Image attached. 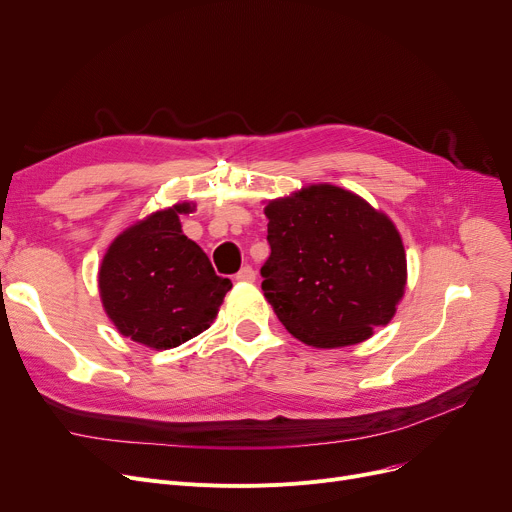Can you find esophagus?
<instances>
[{
    "label": "esophagus",
    "mask_w": 512,
    "mask_h": 512,
    "mask_svg": "<svg viewBox=\"0 0 512 512\" xmlns=\"http://www.w3.org/2000/svg\"><path fill=\"white\" fill-rule=\"evenodd\" d=\"M236 282H255V270L251 265H245L242 270L236 274Z\"/></svg>",
    "instance_id": "obj_1"
}]
</instances>
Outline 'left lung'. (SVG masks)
Returning <instances> with one entry per match:
<instances>
[{"label":"left lung","mask_w":512,"mask_h":512,"mask_svg":"<svg viewBox=\"0 0 512 512\" xmlns=\"http://www.w3.org/2000/svg\"><path fill=\"white\" fill-rule=\"evenodd\" d=\"M263 211L272 255L261 288L294 338L338 348L390 324L407 286V255L384 211L334 184L303 186Z\"/></svg>","instance_id":"8db88e82"}]
</instances>
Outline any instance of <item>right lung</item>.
I'll return each instance as SVG.
<instances>
[{
  "mask_svg": "<svg viewBox=\"0 0 512 512\" xmlns=\"http://www.w3.org/2000/svg\"><path fill=\"white\" fill-rule=\"evenodd\" d=\"M195 203L157 209L122 230L99 265L101 305L118 332L155 351H168L205 332L218 317L228 278L184 236L180 213Z\"/></svg>",
  "mask_w": 512,
  "mask_h": 512,
  "instance_id": "right-lung-1",
  "label": "right lung"
}]
</instances>
